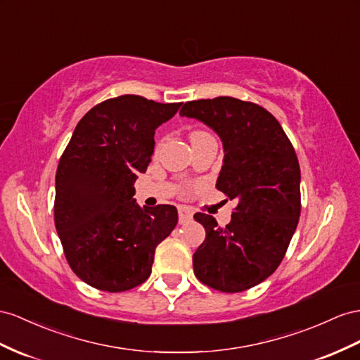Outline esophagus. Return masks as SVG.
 <instances>
[{
    "label": "esophagus",
    "mask_w": 360,
    "mask_h": 360,
    "mask_svg": "<svg viewBox=\"0 0 360 360\" xmlns=\"http://www.w3.org/2000/svg\"><path fill=\"white\" fill-rule=\"evenodd\" d=\"M178 214H179V224L190 222V220L193 219V211L187 207H179Z\"/></svg>",
    "instance_id": "esophagus-1"
}]
</instances>
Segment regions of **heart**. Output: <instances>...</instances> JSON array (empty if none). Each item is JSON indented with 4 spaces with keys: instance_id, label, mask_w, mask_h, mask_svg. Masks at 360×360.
<instances>
[{
    "instance_id": "b5f03b06",
    "label": "heart",
    "mask_w": 360,
    "mask_h": 360,
    "mask_svg": "<svg viewBox=\"0 0 360 360\" xmlns=\"http://www.w3.org/2000/svg\"><path fill=\"white\" fill-rule=\"evenodd\" d=\"M200 135H205V134H204V132H195V134L191 135V138H195V136H200Z\"/></svg>"
}]
</instances>
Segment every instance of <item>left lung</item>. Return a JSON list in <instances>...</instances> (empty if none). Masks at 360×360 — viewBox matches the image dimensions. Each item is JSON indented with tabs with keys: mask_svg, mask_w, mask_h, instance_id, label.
<instances>
[{
	"mask_svg": "<svg viewBox=\"0 0 360 360\" xmlns=\"http://www.w3.org/2000/svg\"><path fill=\"white\" fill-rule=\"evenodd\" d=\"M182 117L196 118L219 135L224 165L217 190L237 199L231 222L219 226L195 214L205 240L193 254L198 280L236 293L264 281L278 268L301 213V172L283 127L264 108L234 97L187 101Z\"/></svg>",
	"mask_w": 360,
	"mask_h": 360,
	"instance_id": "obj_1",
	"label": "left lung"
}]
</instances>
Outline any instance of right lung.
Here are the masks:
<instances>
[{
	"mask_svg": "<svg viewBox=\"0 0 360 360\" xmlns=\"http://www.w3.org/2000/svg\"><path fill=\"white\" fill-rule=\"evenodd\" d=\"M181 105L120 96L88 110L72 132L56 172L54 225L71 269L92 288L144 283L156 246L178 224L173 205H138L134 184L150 162L156 127Z\"/></svg>",
	"mask_w": 360,
	"mask_h": 360,
	"instance_id": "add662e5",
	"label": "right lung"
}]
</instances>
